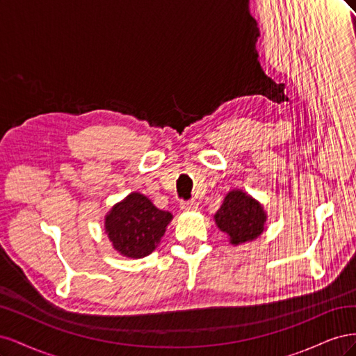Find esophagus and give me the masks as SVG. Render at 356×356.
Listing matches in <instances>:
<instances>
[{"instance_id": "34e87169", "label": "esophagus", "mask_w": 356, "mask_h": 356, "mask_svg": "<svg viewBox=\"0 0 356 356\" xmlns=\"http://www.w3.org/2000/svg\"><path fill=\"white\" fill-rule=\"evenodd\" d=\"M199 207V203L196 200H187V202H181V209L182 211H196Z\"/></svg>"}]
</instances>
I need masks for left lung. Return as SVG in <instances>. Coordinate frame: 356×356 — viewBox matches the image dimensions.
<instances>
[{
	"mask_svg": "<svg viewBox=\"0 0 356 356\" xmlns=\"http://www.w3.org/2000/svg\"><path fill=\"white\" fill-rule=\"evenodd\" d=\"M213 220L217 227L227 234L229 242L238 246L255 241L264 232L267 212L251 195L234 188L225 195Z\"/></svg>",
	"mask_w": 356,
	"mask_h": 356,
	"instance_id": "left-lung-1",
	"label": "left lung"
}]
</instances>
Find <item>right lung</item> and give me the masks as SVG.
Returning <instances> with one entry per match:
<instances>
[{"label": "right lung", "mask_w": 356, "mask_h": 356, "mask_svg": "<svg viewBox=\"0 0 356 356\" xmlns=\"http://www.w3.org/2000/svg\"><path fill=\"white\" fill-rule=\"evenodd\" d=\"M172 218L170 212L156 208L147 196L134 191L106 212L104 229L118 254L136 260L156 250Z\"/></svg>", "instance_id": "obj_1"}]
</instances>
